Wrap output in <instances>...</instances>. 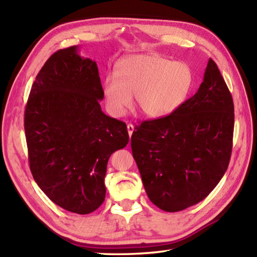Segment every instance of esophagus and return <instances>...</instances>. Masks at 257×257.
Segmentation results:
<instances>
[{
  "mask_svg": "<svg viewBox=\"0 0 257 257\" xmlns=\"http://www.w3.org/2000/svg\"><path fill=\"white\" fill-rule=\"evenodd\" d=\"M127 130H128L129 137H132V135H133V133H134V130H135V127H134V124H132V123H129V124H127Z\"/></svg>",
  "mask_w": 257,
  "mask_h": 257,
  "instance_id": "34e87169",
  "label": "esophagus"
}]
</instances>
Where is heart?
Segmentation results:
<instances>
[{
    "label": "heart",
    "mask_w": 257,
    "mask_h": 257,
    "mask_svg": "<svg viewBox=\"0 0 257 257\" xmlns=\"http://www.w3.org/2000/svg\"><path fill=\"white\" fill-rule=\"evenodd\" d=\"M188 64L172 62L157 54H137L119 61L114 76L103 80L102 94L108 111L121 117L133 105L150 118H162L182 105L193 87Z\"/></svg>",
    "instance_id": "1"
}]
</instances>
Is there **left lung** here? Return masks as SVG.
Wrapping results in <instances>:
<instances>
[{
  "instance_id": "left-lung-1",
  "label": "left lung",
  "mask_w": 257,
  "mask_h": 257,
  "mask_svg": "<svg viewBox=\"0 0 257 257\" xmlns=\"http://www.w3.org/2000/svg\"><path fill=\"white\" fill-rule=\"evenodd\" d=\"M233 129L231 92L210 58L193 97L133 133V156L152 203L178 212L205 199L228 167Z\"/></svg>"
}]
</instances>
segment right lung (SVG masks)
<instances>
[{"label":"right lung","instance_id":"1","mask_svg":"<svg viewBox=\"0 0 257 257\" xmlns=\"http://www.w3.org/2000/svg\"><path fill=\"white\" fill-rule=\"evenodd\" d=\"M78 51L72 46L47 59L32 86L24 128L38 187L63 209L88 214L105 200L108 160L129 136L124 122L102 112L97 64Z\"/></svg>","mask_w":257,"mask_h":257}]
</instances>
